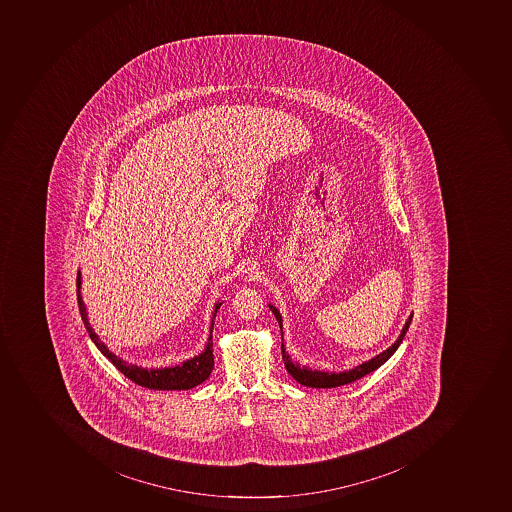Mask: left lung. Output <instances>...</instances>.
<instances>
[{"label":"left lung","mask_w":512,"mask_h":512,"mask_svg":"<svg viewBox=\"0 0 512 512\" xmlns=\"http://www.w3.org/2000/svg\"><path fill=\"white\" fill-rule=\"evenodd\" d=\"M272 313H274L275 319L279 321L280 331H282V316H280L279 310L275 306L269 305ZM413 314H410L405 323L404 329L400 332L399 339L386 348L383 353H379L376 357L371 360L361 363V365L355 366L353 370L342 371V373H327V371L311 370L308 366H300L298 363H293L292 358L285 352L284 344H282V360H284L285 368L288 373L292 374V378L301 386L306 387H318V389H327V387L344 386V384L353 383L357 379L363 378L366 374H370L371 371L378 370L379 366L384 365L389 358L394 355L399 345L402 344L405 334H407L408 327L412 323Z\"/></svg>","instance_id":"8db88e82"}]
</instances>
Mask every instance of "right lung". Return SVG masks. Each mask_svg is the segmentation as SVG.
<instances>
[{
  "instance_id": "right-lung-1",
  "label": "right lung",
  "mask_w": 512,
  "mask_h": 512,
  "mask_svg": "<svg viewBox=\"0 0 512 512\" xmlns=\"http://www.w3.org/2000/svg\"><path fill=\"white\" fill-rule=\"evenodd\" d=\"M76 287H78V305L81 311V318L86 326V331L89 332L92 342L97 345L100 352L104 353L108 360L112 361L113 365L118 368V371L125 374L126 378L131 379L133 383L139 386L147 387V389H154V391H185L191 387L198 386L204 383L212 368H214V353H212V329H214V319L217 310H219L222 303H215V310L212 313L211 335L207 339L206 348L204 352L199 353L198 357L191 358L181 363V365L172 366V368H157V370H147L141 366L131 365L116 357L115 353L108 350L107 345L99 339V335L95 334L92 329L89 318H87L86 306L81 297V271H78V279H76Z\"/></svg>"
}]
</instances>
